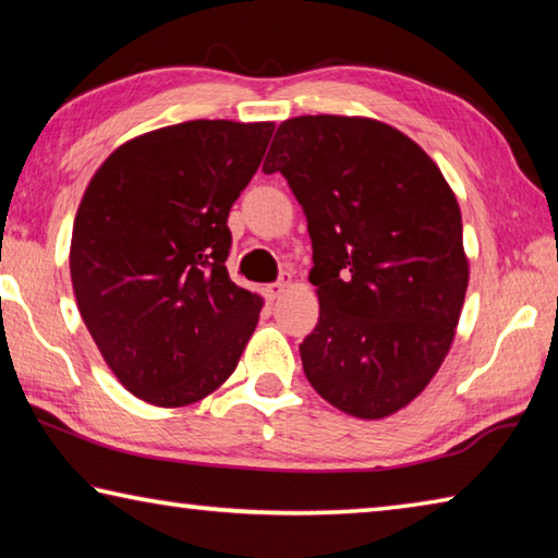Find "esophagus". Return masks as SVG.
Listing matches in <instances>:
<instances>
[{
    "instance_id": "esophagus-1",
    "label": "esophagus",
    "mask_w": 558,
    "mask_h": 558,
    "mask_svg": "<svg viewBox=\"0 0 558 558\" xmlns=\"http://www.w3.org/2000/svg\"><path fill=\"white\" fill-rule=\"evenodd\" d=\"M290 286H292V276H290V272H282L280 280L270 282V286L266 288V295H268L270 300H276V298H280L282 292H286Z\"/></svg>"
}]
</instances>
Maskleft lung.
<instances>
[{
  "label": "left lung",
  "mask_w": 558,
  "mask_h": 558,
  "mask_svg": "<svg viewBox=\"0 0 558 558\" xmlns=\"http://www.w3.org/2000/svg\"><path fill=\"white\" fill-rule=\"evenodd\" d=\"M263 172L288 179L313 239L307 381L354 418L401 411L448 356L470 280L446 177L401 130L359 116L280 122Z\"/></svg>",
  "instance_id": "1"
}]
</instances>
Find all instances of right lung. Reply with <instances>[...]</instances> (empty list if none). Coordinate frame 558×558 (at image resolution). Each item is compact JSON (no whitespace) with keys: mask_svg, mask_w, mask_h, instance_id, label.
Wrapping results in <instances>:
<instances>
[{"mask_svg":"<svg viewBox=\"0 0 558 558\" xmlns=\"http://www.w3.org/2000/svg\"><path fill=\"white\" fill-rule=\"evenodd\" d=\"M276 122L189 120L120 145L86 186L71 282L93 342L130 393L162 409L229 379L263 298L229 278V211Z\"/></svg>","mask_w":558,"mask_h":558,"instance_id":"obj_1","label":"right lung"}]
</instances>
